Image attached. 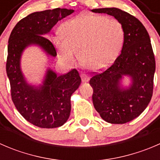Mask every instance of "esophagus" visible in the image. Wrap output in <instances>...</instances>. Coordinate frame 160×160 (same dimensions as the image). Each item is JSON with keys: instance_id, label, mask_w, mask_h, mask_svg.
<instances>
[{"instance_id": "1", "label": "esophagus", "mask_w": 160, "mask_h": 160, "mask_svg": "<svg viewBox=\"0 0 160 160\" xmlns=\"http://www.w3.org/2000/svg\"><path fill=\"white\" fill-rule=\"evenodd\" d=\"M80 77H81L83 83H87V82L89 81V77H88V76L86 75V74L81 73L80 74Z\"/></svg>"}]
</instances>
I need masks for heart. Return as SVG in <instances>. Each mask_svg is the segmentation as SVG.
Instances as JSON below:
<instances>
[{"label":"heart","instance_id":"obj_1","mask_svg":"<svg viewBox=\"0 0 160 160\" xmlns=\"http://www.w3.org/2000/svg\"><path fill=\"white\" fill-rule=\"evenodd\" d=\"M61 32L62 35L53 38L61 60L72 65L79 50L81 62L95 72L110 67L124 42L122 24L117 19L98 14H80L65 22Z\"/></svg>","mask_w":160,"mask_h":160}]
</instances>
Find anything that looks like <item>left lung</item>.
<instances>
[{
    "label": "left lung",
    "mask_w": 160,
    "mask_h": 160,
    "mask_svg": "<svg viewBox=\"0 0 160 160\" xmlns=\"http://www.w3.org/2000/svg\"><path fill=\"white\" fill-rule=\"evenodd\" d=\"M91 11L113 16L124 29L121 54L108 69L90 80L93 106L105 122L127 123L144 111L152 96L156 61L149 33L138 19L121 9ZM125 75L130 77L131 84L125 88L120 80Z\"/></svg>",
    "instance_id": "obj_1"
}]
</instances>
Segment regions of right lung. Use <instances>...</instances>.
<instances>
[{"instance_id":"add662e5","label":"right lung","mask_w":160,"mask_h":160,"mask_svg":"<svg viewBox=\"0 0 160 160\" xmlns=\"http://www.w3.org/2000/svg\"><path fill=\"white\" fill-rule=\"evenodd\" d=\"M73 11L56 8L32 13L18 22L9 37L6 71L11 98L24 118L39 128H57L67 122L70 114L71 96L80 86L81 78L75 69L57 76L49 68L42 84H29L21 69V58L30 46H38L48 56L56 57L55 47L44 35Z\"/></svg>"}]
</instances>
